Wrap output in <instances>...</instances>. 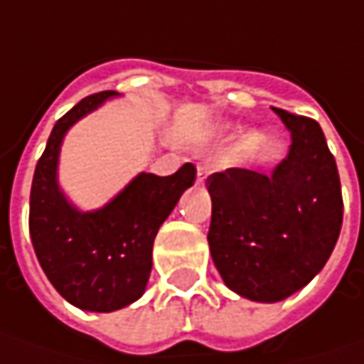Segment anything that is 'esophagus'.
<instances>
[{
    "label": "esophagus",
    "instance_id": "1",
    "mask_svg": "<svg viewBox=\"0 0 364 364\" xmlns=\"http://www.w3.org/2000/svg\"><path fill=\"white\" fill-rule=\"evenodd\" d=\"M196 174H198V180H200V182H204V178L208 176V168H206V166H203V164H198V166H196Z\"/></svg>",
    "mask_w": 364,
    "mask_h": 364
}]
</instances>
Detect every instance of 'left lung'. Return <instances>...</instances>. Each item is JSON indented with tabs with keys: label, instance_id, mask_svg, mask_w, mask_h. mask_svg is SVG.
I'll use <instances>...</instances> for the list:
<instances>
[{
	"label": "left lung",
	"instance_id": "1",
	"mask_svg": "<svg viewBox=\"0 0 364 364\" xmlns=\"http://www.w3.org/2000/svg\"><path fill=\"white\" fill-rule=\"evenodd\" d=\"M275 113L291 132L272 174L229 168L206 178L210 255L225 284L255 301L286 300L314 279L343 227V190L318 121Z\"/></svg>",
	"mask_w": 364,
	"mask_h": 364
}]
</instances>
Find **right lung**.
I'll list each match as a JSON object with an SVG mask.
<instances>
[{
	"mask_svg": "<svg viewBox=\"0 0 364 364\" xmlns=\"http://www.w3.org/2000/svg\"><path fill=\"white\" fill-rule=\"evenodd\" d=\"M117 92L101 91L78 101L56 121L36 164L30 192V237L36 257L56 291L80 310L113 312L135 301L151 272V247L161 223L196 168L176 174H139L115 200L95 213H78L56 184V161L66 129Z\"/></svg>",
	"mask_w": 364,
	"mask_h": 364,
	"instance_id": "add662e5",
	"label": "right lung"
}]
</instances>
